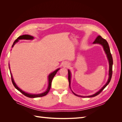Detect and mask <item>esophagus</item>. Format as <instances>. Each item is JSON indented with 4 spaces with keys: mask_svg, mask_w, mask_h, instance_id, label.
I'll return each instance as SVG.
<instances>
[{
    "mask_svg": "<svg viewBox=\"0 0 122 122\" xmlns=\"http://www.w3.org/2000/svg\"><path fill=\"white\" fill-rule=\"evenodd\" d=\"M67 65H68L67 64H65V65H64V66H65V67H66V66H67Z\"/></svg>",
    "mask_w": 122,
    "mask_h": 122,
    "instance_id": "1",
    "label": "esophagus"
}]
</instances>
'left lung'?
<instances>
[{"instance_id": "8db88e82", "label": "left lung", "mask_w": 122, "mask_h": 122, "mask_svg": "<svg viewBox=\"0 0 122 122\" xmlns=\"http://www.w3.org/2000/svg\"><path fill=\"white\" fill-rule=\"evenodd\" d=\"M93 44H98L101 45L102 47L103 50H104V52L106 55L107 58L108 59V62H109V73H108V78L107 81L106 83L103 86L100 90L98 91L96 93H95L93 95H92L90 96H80V95H78L76 94L75 93H74V92L72 91L71 88V72L70 71V70L68 69V80H69V86L70 88H71V90L72 92H73V93L75 95L77 96L80 97H83V98H86V97H93L95 96H96L98 95H99L101 92L104 89L105 87L107 86V85L109 84V82L110 81V80H111L112 78V65H113V60H112V57L111 53H110V51L109 49V47L108 45V44L107 42L106 41L103 39L100 36H97V38L95 40V41L93 42Z\"/></svg>"}]
</instances>
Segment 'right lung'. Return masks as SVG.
Masks as SVG:
<instances>
[{
  "label": "right lung",
  "mask_w": 122,
  "mask_h": 122,
  "mask_svg": "<svg viewBox=\"0 0 122 122\" xmlns=\"http://www.w3.org/2000/svg\"><path fill=\"white\" fill-rule=\"evenodd\" d=\"M34 39V36H32L30 35H22V36H19L15 41L13 45L12 46V47L13 48L14 47V46L15 45V44L17 43V42H19V40H32ZM9 69H10V76H11V78H12V83L14 85V86H15L16 89L17 90L19 91V92H20L22 94H23L24 95H25V96H26L27 97L29 98H37V97H43L44 96H46L48 93V92H49L50 90V88H51V82H52V79L53 78L54 76L56 74L57 72L60 69V68H58L56 70H55V71H54L53 72L51 73L50 74H49L48 76V87L47 88V90H46L45 92H43L42 93H40V94H30V93H26V92H25L24 91H22L21 89L18 87L17 84H16V83L14 81V80L13 79V77L12 76V73H11V71H10V64H9Z\"/></svg>",
  "instance_id": "right-lung-1"
}]
</instances>
